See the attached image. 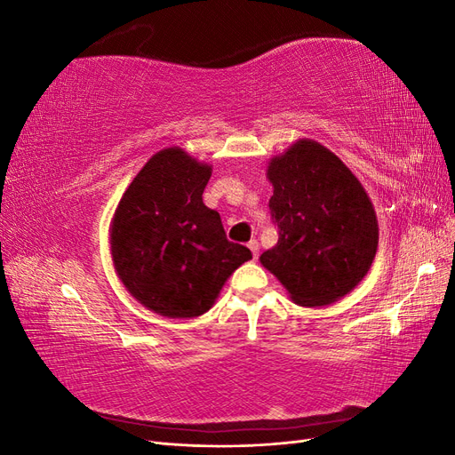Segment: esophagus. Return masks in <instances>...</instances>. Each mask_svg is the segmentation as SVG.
<instances>
[{
  "label": "esophagus",
  "mask_w": 455,
  "mask_h": 455,
  "mask_svg": "<svg viewBox=\"0 0 455 455\" xmlns=\"http://www.w3.org/2000/svg\"><path fill=\"white\" fill-rule=\"evenodd\" d=\"M249 249L252 251V258H254V259H258V256H259V244H258V241H256V239H252V241L249 243Z\"/></svg>",
  "instance_id": "34e87169"
}]
</instances>
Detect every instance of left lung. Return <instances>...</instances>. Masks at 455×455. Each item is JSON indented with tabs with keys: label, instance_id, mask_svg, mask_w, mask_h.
Instances as JSON below:
<instances>
[{
	"label": "left lung",
	"instance_id": "1",
	"mask_svg": "<svg viewBox=\"0 0 455 455\" xmlns=\"http://www.w3.org/2000/svg\"><path fill=\"white\" fill-rule=\"evenodd\" d=\"M279 241L259 256L304 307L338 301L359 284L378 251V220L356 176L319 142L301 139L267 167Z\"/></svg>",
	"mask_w": 455,
	"mask_h": 455
}]
</instances>
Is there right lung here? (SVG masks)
Returning <instances> with one entry per match:
<instances>
[{
    "label": "right lung",
    "mask_w": 455,
    "mask_h": 455,
    "mask_svg": "<svg viewBox=\"0 0 455 455\" xmlns=\"http://www.w3.org/2000/svg\"><path fill=\"white\" fill-rule=\"evenodd\" d=\"M212 174L182 148L161 149L123 194L109 228L117 277L134 299L169 319L209 311L229 275L252 258L226 237L203 203Z\"/></svg>",
    "instance_id": "obj_1"
}]
</instances>
